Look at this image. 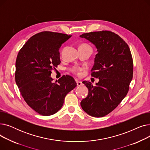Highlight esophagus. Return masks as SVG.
Returning a JSON list of instances; mask_svg holds the SVG:
<instances>
[{
  "mask_svg": "<svg viewBox=\"0 0 150 150\" xmlns=\"http://www.w3.org/2000/svg\"><path fill=\"white\" fill-rule=\"evenodd\" d=\"M76 84H77V86H81L83 85V83L81 81H76Z\"/></svg>",
  "mask_w": 150,
  "mask_h": 150,
  "instance_id": "esophagus-1",
  "label": "esophagus"
}]
</instances>
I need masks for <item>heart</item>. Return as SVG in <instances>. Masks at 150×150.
Listing matches in <instances>:
<instances>
[{"instance_id": "1", "label": "heart", "mask_w": 150, "mask_h": 150, "mask_svg": "<svg viewBox=\"0 0 150 150\" xmlns=\"http://www.w3.org/2000/svg\"><path fill=\"white\" fill-rule=\"evenodd\" d=\"M85 45V46L90 47V46H89V45H86V44H83V45ZM71 70H72V72L76 74V73H78V72H79V71L81 70V69L79 68V67H73L72 69H71Z\"/></svg>"}]
</instances>
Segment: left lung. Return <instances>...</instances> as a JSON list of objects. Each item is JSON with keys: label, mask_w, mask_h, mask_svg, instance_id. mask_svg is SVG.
<instances>
[{"label": "left lung", "mask_w": 150, "mask_h": 150, "mask_svg": "<svg viewBox=\"0 0 150 150\" xmlns=\"http://www.w3.org/2000/svg\"><path fill=\"white\" fill-rule=\"evenodd\" d=\"M85 38L96 46L91 75L99 81L93 86L84 81L88 96L81 100L83 111L94 117L108 115L127 96L133 75V62L128 44L119 35L109 31L84 33Z\"/></svg>", "instance_id": "8db88e82"}]
</instances>
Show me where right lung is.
I'll return each instance as SVG.
<instances>
[{
	"label": "right lung",
	"instance_id": "1",
	"mask_svg": "<svg viewBox=\"0 0 150 150\" xmlns=\"http://www.w3.org/2000/svg\"><path fill=\"white\" fill-rule=\"evenodd\" d=\"M70 37L42 31L31 37L17 56L16 83L27 105L42 115L57 112L66 96L76 86L70 76H62L56 83L50 76L52 70L61 62L59 48Z\"/></svg>",
	"mask_w": 150,
	"mask_h": 150
}]
</instances>
